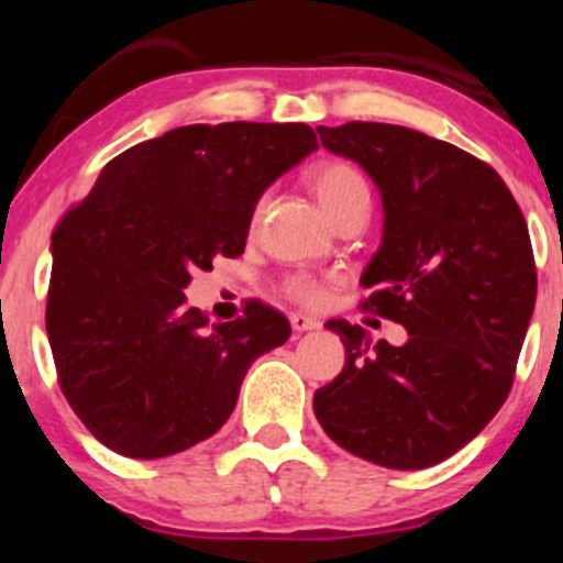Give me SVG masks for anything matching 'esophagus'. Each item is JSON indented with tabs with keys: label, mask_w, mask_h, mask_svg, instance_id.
I'll return each mask as SVG.
<instances>
[{
	"label": "esophagus",
	"mask_w": 563,
	"mask_h": 563,
	"mask_svg": "<svg viewBox=\"0 0 563 563\" xmlns=\"http://www.w3.org/2000/svg\"><path fill=\"white\" fill-rule=\"evenodd\" d=\"M291 327L294 332H313V329L321 327V321L313 316H305V313H294L291 316Z\"/></svg>",
	"instance_id": "1"
}]
</instances>
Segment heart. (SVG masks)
<instances>
[{
	"instance_id": "heart-1",
	"label": "heart",
	"mask_w": 563,
	"mask_h": 563,
	"mask_svg": "<svg viewBox=\"0 0 563 563\" xmlns=\"http://www.w3.org/2000/svg\"><path fill=\"white\" fill-rule=\"evenodd\" d=\"M308 187L329 220L338 218L354 201H367L365 176L360 174L354 163L338 161V157H327V161H318L316 166H310ZM286 294L302 305H316L323 291L321 283L313 277H291L286 283Z\"/></svg>"
}]
</instances>
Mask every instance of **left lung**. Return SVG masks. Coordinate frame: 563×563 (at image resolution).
<instances>
[{
  "mask_svg": "<svg viewBox=\"0 0 563 563\" xmlns=\"http://www.w3.org/2000/svg\"><path fill=\"white\" fill-rule=\"evenodd\" d=\"M360 163L384 201L382 247L362 272V310L402 323L408 340L373 343L360 323L327 327L345 367L313 397L329 439L384 468H430L463 450L515 382L537 302L528 225L479 157L384 122L318 128Z\"/></svg>",
  "mask_w": 563,
  "mask_h": 563,
  "instance_id": "8db88e82",
  "label": "left lung"
}]
</instances>
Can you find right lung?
<instances>
[{
	"instance_id": "1",
	"label": "right lung",
	"mask_w": 563,
	"mask_h": 563,
	"mask_svg": "<svg viewBox=\"0 0 563 563\" xmlns=\"http://www.w3.org/2000/svg\"><path fill=\"white\" fill-rule=\"evenodd\" d=\"M316 146L302 122L185 124L113 157L62 214L45 329L62 395L108 450L155 460L209 439L247 367L286 343L280 310L209 323L185 288L245 253L261 192Z\"/></svg>"
}]
</instances>
